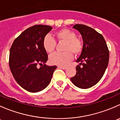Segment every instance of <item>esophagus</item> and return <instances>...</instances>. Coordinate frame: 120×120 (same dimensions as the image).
Here are the masks:
<instances>
[{
    "label": "esophagus",
    "instance_id": "34e87169",
    "mask_svg": "<svg viewBox=\"0 0 120 120\" xmlns=\"http://www.w3.org/2000/svg\"><path fill=\"white\" fill-rule=\"evenodd\" d=\"M58 68H61L62 69H66L67 68V67H64V66H58Z\"/></svg>",
    "mask_w": 120,
    "mask_h": 120
}]
</instances>
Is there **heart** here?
I'll list each match as a JSON object with an SVG mask.
<instances>
[{
	"label": "heart",
	"instance_id": "obj_1",
	"mask_svg": "<svg viewBox=\"0 0 120 120\" xmlns=\"http://www.w3.org/2000/svg\"><path fill=\"white\" fill-rule=\"evenodd\" d=\"M56 36L58 41L65 42L64 52H55L49 56V62L52 65L65 66L73 58L71 52L75 55L81 53L83 49V42L80 38L76 37V34L68 29H62L57 32ZM43 47L48 53L54 51L56 42L49 35H46L43 39Z\"/></svg>",
	"mask_w": 120,
	"mask_h": 120
}]
</instances>
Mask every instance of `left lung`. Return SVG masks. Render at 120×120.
I'll return each instance as SVG.
<instances>
[{"label":"left lung","mask_w":120,"mask_h":120,"mask_svg":"<svg viewBox=\"0 0 120 120\" xmlns=\"http://www.w3.org/2000/svg\"><path fill=\"white\" fill-rule=\"evenodd\" d=\"M73 28L81 35L83 49L76 60L79 63L76 67V74L71 80L77 87L87 89L97 84L104 74L109 61V51L102 35L94 29L80 24L75 25Z\"/></svg>","instance_id":"1"}]
</instances>
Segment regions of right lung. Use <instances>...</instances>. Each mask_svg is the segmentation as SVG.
Listing matches in <instances>:
<instances>
[{"label": "right lung", "mask_w": 120, "mask_h": 120, "mask_svg": "<svg viewBox=\"0 0 120 120\" xmlns=\"http://www.w3.org/2000/svg\"><path fill=\"white\" fill-rule=\"evenodd\" d=\"M52 29L43 25L30 27L15 39L10 49L11 72L17 83L29 92L44 90L57 68L45 64L48 58L42 44L44 37ZM38 64L42 67L38 68Z\"/></svg>", "instance_id": "1"}]
</instances>
